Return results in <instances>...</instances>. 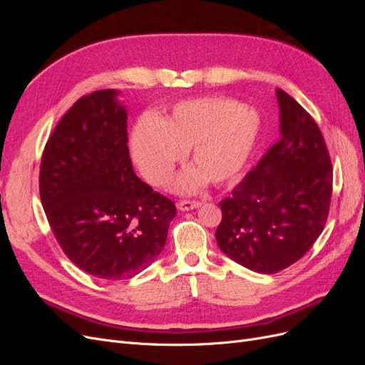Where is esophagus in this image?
<instances>
[{"mask_svg":"<svg viewBox=\"0 0 365 365\" xmlns=\"http://www.w3.org/2000/svg\"><path fill=\"white\" fill-rule=\"evenodd\" d=\"M176 207H178V210H181V212H190V210H193V208L201 207V202L200 201H180Z\"/></svg>","mask_w":365,"mask_h":365,"instance_id":"esophagus-1","label":"esophagus"}]
</instances>
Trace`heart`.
Returning a JSON list of instances; mask_svg holds the SVG:
<instances>
[{
    "label": "heart",
    "mask_w": 365,
    "mask_h": 365,
    "mask_svg": "<svg viewBox=\"0 0 365 365\" xmlns=\"http://www.w3.org/2000/svg\"><path fill=\"white\" fill-rule=\"evenodd\" d=\"M259 114L228 97H196L176 103L161 120L141 118L132 132L130 152L138 170L153 184L168 181L190 149L196 168L172 182L176 193H195L207 178L228 182L240 173L256 145Z\"/></svg>",
    "instance_id": "obj_1"
}]
</instances>
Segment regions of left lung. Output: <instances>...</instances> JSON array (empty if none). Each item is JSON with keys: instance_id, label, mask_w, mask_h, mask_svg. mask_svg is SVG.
<instances>
[{"instance_id": "8db88e82", "label": "left lung", "mask_w": 365, "mask_h": 365, "mask_svg": "<svg viewBox=\"0 0 365 365\" xmlns=\"http://www.w3.org/2000/svg\"><path fill=\"white\" fill-rule=\"evenodd\" d=\"M280 138L256 169L219 202L217 245L230 259L260 274L291 267L326 225L332 163L315 120L283 90Z\"/></svg>"}]
</instances>
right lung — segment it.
<instances>
[{"mask_svg": "<svg viewBox=\"0 0 365 365\" xmlns=\"http://www.w3.org/2000/svg\"><path fill=\"white\" fill-rule=\"evenodd\" d=\"M118 91L83 96L42 153L39 193L54 237L82 271L130 279L164 248L175 204L132 169L128 111Z\"/></svg>", "mask_w": 365, "mask_h": 365, "instance_id": "add662e5", "label": "right lung"}]
</instances>
